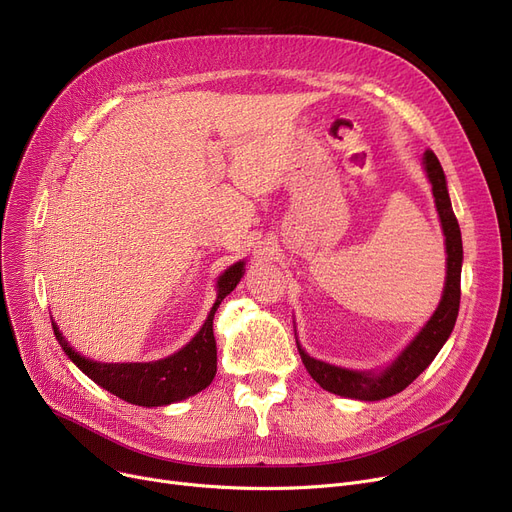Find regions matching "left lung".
I'll return each instance as SVG.
<instances>
[{"label": "left lung", "instance_id": "1", "mask_svg": "<svg viewBox=\"0 0 512 512\" xmlns=\"http://www.w3.org/2000/svg\"><path fill=\"white\" fill-rule=\"evenodd\" d=\"M423 166L429 182H432L438 215L446 236L448 257H446V284H444L442 301L436 313L429 317V321L423 326V330L413 338V342L392 361V365H388L380 373L342 369L324 361H317L303 351L297 340L301 359L309 375L321 388L332 394L357 398V400H382L402 392L413 380L419 378L429 363L436 359L440 348L444 346V342L448 340L454 328V321H456V315H459V305H461V267H463L461 228H459V222H456V215L450 205L444 170L432 149L425 151Z\"/></svg>", "mask_w": 512, "mask_h": 512}]
</instances>
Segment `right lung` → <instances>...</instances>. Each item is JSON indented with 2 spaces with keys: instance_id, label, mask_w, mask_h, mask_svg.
Instances as JSON below:
<instances>
[{
  "instance_id": "obj_1",
  "label": "right lung",
  "mask_w": 512,
  "mask_h": 512,
  "mask_svg": "<svg viewBox=\"0 0 512 512\" xmlns=\"http://www.w3.org/2000/svg\"><path fill=\"white\" fill-rule=\"evenodd\" d=\"M242 274H245V261H238L228 267L218 278V299H215L203 328L178 353L159 361L97 363L76 353L53 319L51 328L72 363L107 392L139 407L172 405V402L205 390L215 378V371H218V348H215L213 336V315L218 311L220 303L236 288Z\"/></svg>"
}]
</instances>
